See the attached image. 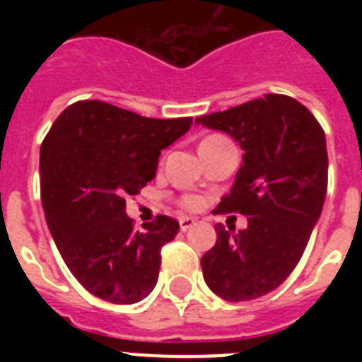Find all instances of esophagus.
<instances>
[{
	"label": "esophagus",
	"mask_w": 362,
	"mask_h": 362,
	"mask_svg": "<svg viewBox=\"0 0 362 362\" xmlns=\"http://www.w3.org/2000/svg\"><path fill=\"white\" fill-rule=\"evenodd\" d=\"M197 221L193 220V218H187V216H182L180 218V231H187V229H192Z\"/></svg>",
	"instance_id": "1"
}]
</instances>
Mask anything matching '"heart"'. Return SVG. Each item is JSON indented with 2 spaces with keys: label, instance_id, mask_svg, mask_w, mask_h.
<instances>
[{
  "label": "heart",
  "instance_id": "obj_1",
  "mask_svg": "<svg viewBox=\"0 0 362 362\" xmlns=\"http://www.w3.org/2000/svg\"><path fill=\"white\" fill-rule=\"evenodd\" d=\"M214 139H221V135H210V136H206L204 141H214ZM182 206L187 210L199 209V206H201V199L195 197V195H186V197H182Z\"/></svg>",
  "mask_w": 362,
  "mask_h": 362
}]
</instances>
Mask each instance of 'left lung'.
<instances>
[{
	"mask_svg": "<svg viewBox=\"0 0 362 362\" xmlns=\"http://www.w3.org/2000/svg\"><path fill=\"white\" fill-rule=\"evenodd\" d=\"M197 122L240 142L244 163L218 212L247 216V227L235 235L216 226L218 240L201 259L204 281L226 300H253L286 281L320 220L329 170L325 131L303 103L281 93Z\"/></svg>",
	"mask_w": 362,
	"mask_h": 362,
	"instance_id": "1",
	"label": "left lung"
}]
</instances>
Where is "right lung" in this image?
Listing matches in <instances>:
<instances>
[{
	"instance_id": "obj_1",
	"label": "right lung",
	"mask_w": 362,
	"mask_h": 362,
	"mask_svg": "<svg viewBox=\"0 0 362 362\" xmlns=\"http://www.w3.org/2000/svg\"><path fill=\"white\" fill-rule=\"evenodd\" d=\"M193 118L158 120L105 101H76L41 144V203L67 269L112 304H133L156 287L161 247L176 237L170 216L133 229L125 197L156 176L159 153Z\"/></svg>"
}]
</instances>
